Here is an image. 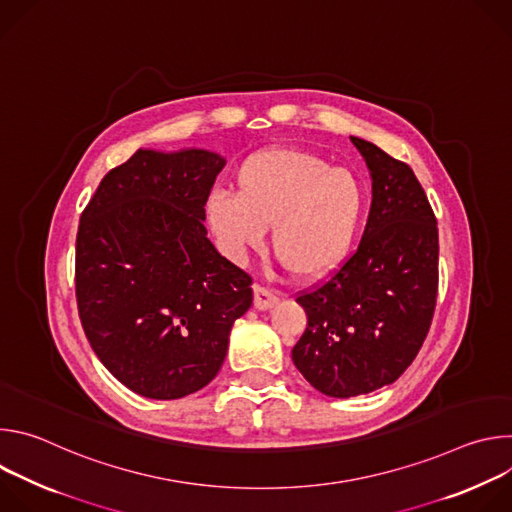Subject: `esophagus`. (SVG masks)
<instances>
[{
    "label": "esophagus",
    "mask_w": 512,
    "mask_h": 512,
    "mask_svg": "<svg viewBox=\"0 0 512 512\" xmlns=\"http://www.w3.org/2000/svg\"><path fill=\"white\" fill-rule=\"evenodd\" d=\"M277 300H279V298L273 294L271 289H267V287H263V285H255V287H253V306H255L259 312L273 308V306L277 304Z\"/></svg>",
    "instance_id": "esophagus-1"
}]
</instances>
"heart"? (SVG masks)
<instances>
[{
	"label": "heart",
	"mask_w": 512,
	"mask_h": 512,
	"mask_svg": "<svg viewBox=\"0 0 512 512\" xmlns=\"http://www.w3.org/2000/svg\"><path fill=\"white\" fill-rule=\"evenodd\" d=\"M367 194L360 180L296 148H265L235 172V192L206 200V225L221 251L243 263L271 225L275 257L298 279H322L350 255Z\"/></svg>",
	"instance_id": "heart-1"
}]
</instances>
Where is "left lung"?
<instances>
[{
  "instance_id": "left-lung-1",
  "label": "left lung",
  "mask_w": 512,
  "mask_h": 512,
  "mask_svg": "<svg viewBox=\"0 0 512 512\" xmlns=\"http://www.w3.org/2000/svg\"><path fill=\"white\" fill-rule=\"evenodd\" d=\"M367 162L373 202L356 253L296 302L308 326L291 358L336 399L395 383L417 356L437 298V225L413 170L350 135Z\"/></svg>"
}]
</instances>
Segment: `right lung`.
Returning <instances> with one entry per match:
<instances>
[{"mask_svg": "<svg viewBox=\"0 0 512 512\" xmlns=\"http://www.w3.org/2000/svg\"><path fill=\"white\" fill-rule=\"evenodd\" d=\"M225 164L208 150L139 148L81 214L79 316L107 371L137 395L170 401L206 387L253 304L251 277L202 223Z\"/></svg>", "mask_w": 512, "mask_h": 512, "instance_id": "obj_1", "label": "right lung"}]
</instances>
